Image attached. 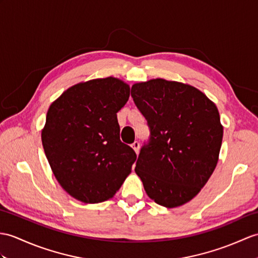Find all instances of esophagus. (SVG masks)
I'll return each instance as SVG.
<instances>
[{
  "mask_svg": "<svg viewBox=\"0 0 258 258\" xmlns=\"http://www.w3.org/2000/svg\"><path fill=\"white\" fill-rule=\"evenodd\" d=\"M132 148L134 149L136 154H139V152H140V143L135 141L133 144H132Z\"/></svg>",
  "mask_w": 258,
  "mask_h": 258,
  "instance_id": "esophagus-1",
  "label": "esophagus"
}]
</instances>
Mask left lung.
<instances>
[{"instance_id": "1", "label": "left lung", "mask_w": 258, "mask_h": 258, "mask_svg": "<svg viewBox=\"0 0 258 258\" xmlns=\"http://www.w3.org/2000/svg\"><path fill=\"white\" fill-rule=\"evenodd\" d=\"M131 94L151 128L135 172L157 205L180 207L217 167L223 137L218 107L199 89L160 78L134 83Z\"/></svg>"}]
</instances>
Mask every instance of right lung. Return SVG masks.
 I'll return each instance as SVG.
<instances>
[{
	"label": "right lung",
	"mask_w": 258,
	"mask_h": 258,
	"mask_svg": "<svg viewBox=\"0 0 258 258\" xmlns=\"http://www.w3.org/2000/svg\"><path fill=\"white\" fill-rule=\"evenodd\" d=\"M130 86L114 77L80 82L52 102L41 142L57 181L85 203H100L117 192L136 160L119 140L116 113Z\"/></svg>",
	"instance_id": "right-lung-1"
}]
</instances>
